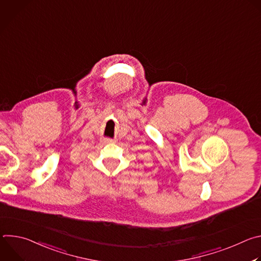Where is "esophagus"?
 <instances>
[{"mask_svg": "<svg viewBox=\"0 0 261 261\" xmlns=\"http://www.w3.org/2000/svg\"><path fill=\"white\" fill-rule=\"evenodd\" d=\"M102 142H103V143H111V142H114V139L104 138V139H102Z\"/></svg>", "mask_w": 261, "mask_h": 261, "instance_id": "1", "label": "esophagus"}]
</instances>
